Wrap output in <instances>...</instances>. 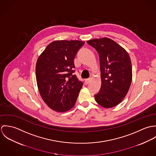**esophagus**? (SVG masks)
Instances as JSON below:
<instances>
[{
  "label": "esophagus",
  "mask_w": 156,
  "mask_h": 156,
  "mask_svg": "<svg viewBox=\"0 0 156 156\" xmlns=\"http://www.w3.org/2000/svg\"><path fill=\"white\" fill-rule=\"evenodd\" d=\"M90 79H86L85 80V84L86 85H87V84H88L89 83H90Z\"/></svg>",
  "instance_id": "34e87169"
}]
</instances>
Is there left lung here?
Segmentation results:
<instances>
[{"label": "left lung", "mask_w": 156, "mask_h": 156, "mask_svg": "<svg viewBox=\"0 0 156 156\" xmlns=\"http://www.w3.org/2000/svg\"><path fill=\"white\" fill-rule=\"evenodd\" d=\"M99 55L101 86L95 95L96 102L105 108L119 105L126 96L132 81V67L127 51L110 38L87 41Z\"/></svg>", "instance_id": "8db88e82"}]
</instances>
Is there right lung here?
I'll list each match as a JSON object with an SVG mask.
<instances>
[{
  "label": "right lung",
  "instance_id": "right-lung-1",
  "mask_svg": "<svg viewBox=\"0 0 156 156\" xmlns=\"http://www.w3.org/2000/svg\"><path fill=\"white\" fill-rule=\"evenodd\" d=\"M84 43L78 40L54 41L37 59L38 88L45 104L55 111H68L76 103L83 83L73 75L74 59Z\"/></svg>",
  "mask_w": 156,
  "mask_h": 156
}]
</instances>
